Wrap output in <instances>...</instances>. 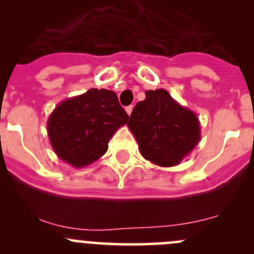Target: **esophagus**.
Returning <instances> with one entry per match:
<instances>
[{
    "label": "esophagus",
    "instance_id": "34e87169",
    "mask_svg": "<svg viewBox=\"0 0 254 254\" xmlns=\"http://www.w3.org/2000/svg\"><path fill=\"white\" fill-rule=\"evenodd\" d=\"M132 108H134V107L132 106H129V107H127V108H125V111H127V115H131V112H132Z\"/></svg>",
    "mask_w": 254,
    "mask_h": 254
}]
</instances>
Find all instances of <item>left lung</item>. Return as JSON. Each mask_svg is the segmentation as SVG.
Listing matches in <instances>:
<instances>
[{
	"instance_id": "obj_1",
	"label": "left lung",
	"mask_w": 254,
	"mask_h": 254,
	"mask_svg": "<svg viewBox=\"0 0 254 254\" xmlns=\"http://www.w3.org/2000/svg\"><path fill=\"white\" fill-rule=\"evenodd\" d=\"M135 106L127 127L143 158L161 167L179 165L200 140V123L193 111L181 106L166 89L146 91Z\"/></svg>"
}]
</instances>
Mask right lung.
Here are the masks:
<instances>
[{"instance_id":"obj_1","label":"right lung","mask_w":254,"mask_h":254,"mask_svg":"<svg viewBox=\"0 0 254 254\" xmlns=\"http://www.w3.org/2000/svg\"><path fill=\"white\" fill-rule=\"evenodd\" d=\"M127 119L115 92L91 88L56 106L47 123L48 136L60 160L82 168L107 152L111 137Z\"/></svg>"}]
</instances>
